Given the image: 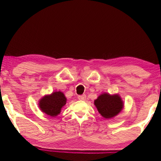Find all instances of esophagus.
<instances>
[{"instance_id":"1","label":"esophagus","mask_w":161,"mask_h":161,"mask_svg":"<svg viewBox=\"0 0 161 161\" xmlns=\"http://www.w3.org/2000/svg\"><path fill=\"white\" fill-rule=\"evenodd\" d=\"M78 99L80 100H85L86 99V96L85 95H79Z\"/></svg>"}]
</instances>
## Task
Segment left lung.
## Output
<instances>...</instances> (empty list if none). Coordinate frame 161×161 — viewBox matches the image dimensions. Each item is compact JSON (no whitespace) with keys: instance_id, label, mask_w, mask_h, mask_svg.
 Returning <instances> with one entry per match:
<instances>
[{"instance_id":"obj_1","label":"left lung","mask_w":161,"mask_h":161,"mask_svg":"<svg viewBox=\"0 0 161 161\" xmlns=\"http://www.w3.org/2000/svg\"><path fill=\"white\" fill-rule=\"evenodd\" d=\"M94 104L99 114L106 119L115 116L123 108V102L118 95L102 94L94 101Z\"/></svg>"}]
</instances>
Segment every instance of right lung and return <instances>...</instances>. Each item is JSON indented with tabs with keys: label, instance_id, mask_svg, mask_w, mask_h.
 Listing matches in <instances>:
<instances>
[{
	"label": "right lung",
	"instance_id": "add662e5",
	"mask_svg": "<svg viewBox=\"0 0 161 161\" xmlns=\"http://www.w3.org/2000/svg\"><path fill=\"white\" fill-rule=\"evenodd\" d=\"M67 99L61 92H55L50 96H46L40 101V108L46 114L56 116L60 113L62 107L66 104Z\"/></svg>",
	"mask_w": 161,
	"mask_h": 161
}]
</instances>
